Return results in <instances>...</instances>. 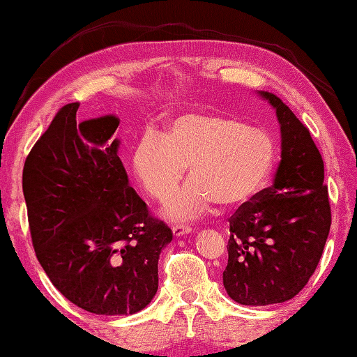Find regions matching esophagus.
I'll return each mask as SVG.
<instances>
[{"label":"esophagus","mask_w":357,"mask_h":357,"mask_svg":"<svg viewBox=\"0 0 357 357\" xmlns=\"http://www.w3.org/2000/svg\"><path fill=\"white\" fill-rule=\"evenodd\" d=\"M192 232V227L190 226H185V225H176V226H173V234L176 237H179V236H184V234H190Z\"/></svg>","instance_id":"esophagus-1"}]
</instances>
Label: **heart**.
I'll return each instance as SVG.
<instances>
[{
  "mask_svg": "<svg viewBox=\"0 0 357 357\" xmlns=\"http://www.w3.org/2000/svg\"><path fill=\"white\" fill-rule=\"evenodd\" d=\"M275 144L268 132L218 114L188 112L167 131L149 128L132 151V169L149 195H172L189 167V181L165 206L173 220H194L218 202L225 208L245 204L269 181Z\"/></svg>",
  "mask_w": 357,
  "mask_h": 357,
  "instance_id": "obj_1",
  "label": "heart"
}]
</instances>
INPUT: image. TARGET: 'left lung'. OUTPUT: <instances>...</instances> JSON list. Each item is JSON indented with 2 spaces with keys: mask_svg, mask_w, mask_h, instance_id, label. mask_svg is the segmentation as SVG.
Here are the masks:
<instances>
[{
  "mask_svg": "<svg viewBox=\"0 0 357 357\" xmlns=\"http://www.w3.org/2000/svg\"><path fill=\"white\" fill-rule=\"evenodd\" d=\"M280 123L274 183L229 218L222 284L234 301L266 306L291 300L319 264L332 225L324 160L310 130L278 96L261 91Z\"/></svg>",
  "mask_w": 357,
  "mask_h": 357,
  "instance_id": "obj_1",
  "label": "left lung"
}]
</instances>
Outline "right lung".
<instances>
[{"mask_svg": "<svg viewBox=\"0 0 357 357\" xmlns=\"http://www.w3.org/2000/svg\"><path fill=\"white\" fill-rule=\"evenodd\" d=\"M78 102L57 112L24 165L22 189L36 258L52 285L94 314L144 310L158 289L172 229L153 218L112 141L120 120L78 123Z\"/></svg>", "mask_w": 357, "mask_h": 357, "instance_id": "right-lung-1", "label": "right lung"}]
</instances>
